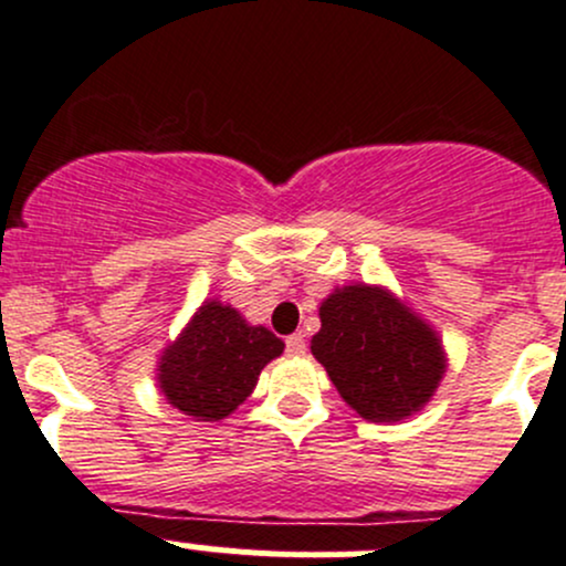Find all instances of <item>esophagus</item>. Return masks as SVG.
Listing matches in <instances>:
<instances>
[{"label":"esophagus","instance_id":"34e87169","mask_svg":"<svg viewBox=\"0 0 566 566\" xmlns=\"http://www.w3.org/2000/svg\"><path fill=\"white\" fill-rule=\"evenodd\" d=\"M284 345H287L290 356H304V353H306V339H304V334H290L287 339H284Z\"/></svg>","mask_w":566,"mask_h":566}]
</instances>
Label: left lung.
Listing matches in <instances>:
<instances>
[{"label":"left lung","instance_id":"8db88e82","mask_svg":"<svg viewBox=\"0 0 566 566\" xmlns=\"http://www.w3.org/2000/svg\"><path fill=\"white\" fill-rule=\"evenodd\" d=\"M312 356L358 416L402 421L424 408L447 373L436 331L389 290L336 287L319 304Z\"/></svg>","mask_w":566,"mask_h":566}]
</instances>
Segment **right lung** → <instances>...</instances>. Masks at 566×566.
Instances as JSON below:
<instances>
[{
  "label": "right lung",
  "mask_w": 566,
  "mask_h": 566,
  "mask_svg": "<svg viewBox=\"0 0 566 566\" xmlns=\"http://www.w3.org/2000/svg\"><path fill=\"white\" fill-rule=\"evenodd\" d=\"M284 342L265 325H249L221 301H205L158 361V386L177 410L221 421L254 391L262 367Z\"/></svg>",
  "instance_id": "right-lung-1"
}]
</instances>
